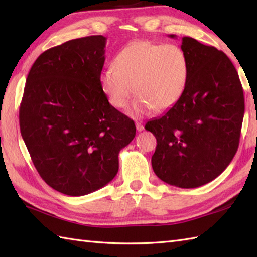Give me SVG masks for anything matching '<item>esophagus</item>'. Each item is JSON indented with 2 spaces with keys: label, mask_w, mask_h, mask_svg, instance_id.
<instances>
[{
  "label": "esophagus",
  "mask_w": 257,
  "mask_h": 257,
  "mask_svg": "<svg viewBox=\"0 0 257 257\" xmlns=\"http://www.w3.org/2000/svg\"><path fill=\"white\" fill-rule=\"evenodd\" d=\"M136 128H137L138 132H143V130L145 129L143 121H136Z\"/></svg>",
  "instance_id": "34e87169"
}]
</instances>
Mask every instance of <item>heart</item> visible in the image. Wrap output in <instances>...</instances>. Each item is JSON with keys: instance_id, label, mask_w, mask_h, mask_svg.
I'll return each mask as SVG.
<instances>
[{"instance_id": "heart-1", "label": "heart", "mask_w": 257, "mask_h": 257, "mask_svg": "<svg viewBox=\"0 0 257 257\" xmlns=\"http://www.w3.org/2000/svg\"><path fill=\"white\" fill-rule=\"evenodd\" d=\"M189 78V59L181 47L138 41L127 45L113 59V67L100 75V85L114 108L127 106L133 118L144 116L151 109L162 111L182 97Z\"/></svg>"}]
</instances>
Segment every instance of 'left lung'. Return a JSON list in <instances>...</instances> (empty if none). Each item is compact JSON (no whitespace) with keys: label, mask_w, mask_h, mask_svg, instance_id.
Segmentation results:
<instances>
[{"label":"left lung","mask_w":257,"mask_h":257,"mask_svg":"<svg viewBox=\"0 0 257 257\" xmlns=\"http://www.w3.org/2000/svg\"><path fill=\"white\" fill-rule=\"evenodd\" d=\"M174 38L176 35H170ZM189 78L182 97L146 123L157 147L151 165L163 182L198 188L214 180L235 156L244 117L238 74L224 53L182 37Z\"/></svg>","instance_id":"1"}]
</instances>
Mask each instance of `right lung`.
Returning <instances> with one entry per match:
<instances>
[{
  "label": "right lung",
  "mask_w": 257,
  "mask_h": 257,
  "mask_svg": "<svg viewBox=\"0 0 257 257\" xmlns=\"http://www.w3.org/2000/svg\"><path fill=\"white\" fill-rule=\"evenodd\" d=\"M106 40L92 35L52 47L26 78L22 138L42 179L66 195L88 194L110 182L119 151L136 136L135 122L101 88Z\"/></svg>",
  "instance_id": "1"
}]
</instances>
